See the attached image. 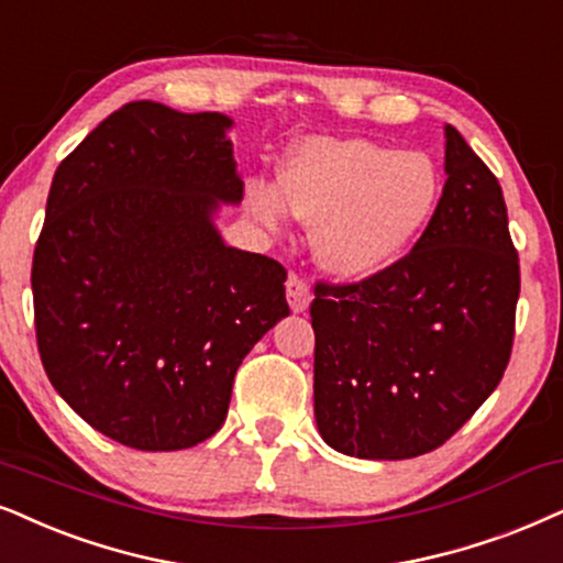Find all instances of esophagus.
Returning a JSON list of instances; mask_svg holds the SVG:
<instances>
[{
	"mask_svg": "<svg viewBox=\"0 0 563 563\" xmlns=\"http://www.w3.org/2000/svg\"><path fill=\"white\" fill-rule=\"evenodd\" d=\"M286 296H288L290 311H294V314H303V311L309 309L311 290H309V286H306V280H301V277H296V275L288 277Z\"/></svg>",
	"mask_w": 563,
	"mask_h": 563,
	"instance_id": "esophagus-1",
	"label": "esophagus"
}]
</instances>
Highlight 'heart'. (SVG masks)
Returning <instances> with one entry per match:
<instances>
[{"label": "heart", "mask_w": 563, "mask_h": 563, "mask_svg": "<svg viewBox=\"0 0 563 563\" xmlns=\"http://www.w3.org/2000/svg\"><path fill=\"white\" fill-rule=\"evenodd\" d=\"M437 195V168L421 153L361 137H306L277 166L275 189L252 184L246 205L267 229L283 223V212L314 225L319 265L340 280H368L408 252Z\"/></svg>", "instance_id": "b5f03b06"}]
</instances>
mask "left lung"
Returning a JSON list of instances; mask_svg holds the SVG:
<instances>
[{
	"mask_svg": "<svg viewBox=\"0 0 563 563\" xmlns=\"http://www.w3.org/2000/svg\"><path fill=\"white\" fill-rule=\"evenodd\" d=\"M444 189L408 257L314 288V418L332 450L408 460L444 444L501 382L519 262L496 176L452 124Z\"/></svg>",
	"mask_w": 563,
	"mask_h": 563,
	"instance_id": "1",
	"label": "left lung"
}]
</instances>
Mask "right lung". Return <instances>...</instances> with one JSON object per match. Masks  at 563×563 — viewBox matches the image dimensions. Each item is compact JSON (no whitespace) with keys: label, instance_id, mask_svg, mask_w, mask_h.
<instances>
[{"label":"right lung","instance_id":"add662e5","mask_svg":"<svg viewBox=\"0 0 563 563\" xmlns=\"http://www.w3.org/2000/svg\"><path fill=\"white\" fill-rule=\"evenodd\" d=\"M231 126L126 103L48 191L31 275L41 361L82 421L134 450L210 439L244 355L290 314L280 262L218 231L220 205L244 197Z\"/></svg>","mask_w":563,"mask_h":563}]
</instances>
